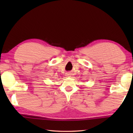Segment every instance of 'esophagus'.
<instances>
[{"label":"esophagus","instance_id":"1","mask_svg":"<svg viewBox=\"0 0 133 133\" xmlns=\"http://www.w3.org/2000/svg\"><path fill=\"white\" fill-rule=\"evenodd\" d=\"M66 75L67 76V77H70V73H66Z\"/></svg>","mask_w":133,"mask_h":133}]
</instances>
